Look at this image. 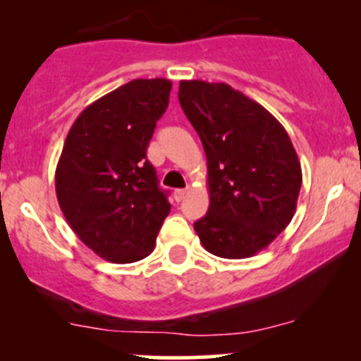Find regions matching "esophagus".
I'll return each instance as SVG.
<instances>
[{
    "label": "esophagus",
    "instance_id": "esophagus-1",
    "mask_svg": "<svg viewBox=\"0 0 361 361\" xmlns=\"http://www.w3.org/2000/svg\"><path fill=\"white\" fill-rule=\"evenodd\" d=\"M186 193H188V190L186 188H176L175 192H173V197H175L176 202H181L186 197Z\"/></svg>",
    "mask_w": 361,
    "mask_h": 361
}]
</instances>
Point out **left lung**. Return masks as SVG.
<instances>
[{"mask_svg":"<svg viewBox=\"0 0 361 361\" xmlns=\"http://www.w3.org/2000/svg\"><path fill=\"white\" fill-rule=\"evenodd\" d=\"M178 100L209 169V212L195 231L212 255L250 258L295 214L302 168L292 140L270 111L226 82L180 81Z\"/></svg>","mask_w":361,"mask_h":361,"instance_id":"left-lung-1","label":"left lung"}]
</instances>
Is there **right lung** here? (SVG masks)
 I'll return each mask as SVG.
<instances>
[{
    "label": "right lung",
    "instance_id": "obj_1",
    "mask_svg": "<svg viewBox=\"0 0 361 361\" xmlns=\"http://www.w3.org/2000/svg\"><path fill=\"white\" fill-rule=\"evenodd\" d=\"M171 81L132 80L81 111L56 168V195L71 229L111 263L149 256L168 217L146 151L168 109Z\"/></svg>",
    "mask_w": 361,
    "mask_h": 361
}]
</instances>
